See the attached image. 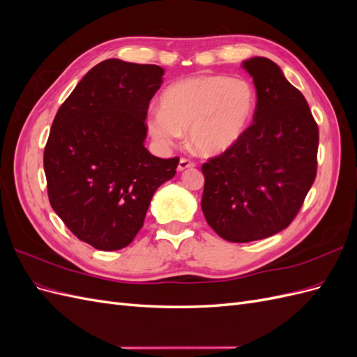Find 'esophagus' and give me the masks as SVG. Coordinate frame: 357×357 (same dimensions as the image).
I'll list each match as a JSON object with an SVG mask.
<instances>
[{
  "label": "esophagus",
  "mask_w": 357,
  "mask_h": 357,
  "mask_svg": "<svg viewBox=\"0 0 357 357\" xmlns=\"http://www.w3.org/2000/svg\"><path fill=\"white\" fill-rule=\"evenodd\" d=\"M197 164L193 160H189V159H186V158H181L180 159V162H178V171H185V169H188V168H193L195 167Z\"/></svg>",
  "instance_id": "1"
}]
</instances>
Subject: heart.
Here are the masks:
<instances>
[{
	"label": "heart",
	"mask_w": 357,
	"mask_h": 357,
	"mask_svg": "<svg viewBox=\"0 0 357 357\" xmlns=\"http://www.w3.org/2000/svg\"><path fill=\"white\" fill-rule=\"evenodd\" d=\"M255 86L223 74L195 75L169 84L160 96V110L147 114V128L162 146L189 132V143L201 156L225 153L240 142L256 109Z\"/></svg>",
	"instance_id": "heart-1"
}]
</instances>
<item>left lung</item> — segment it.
I'll return each mask as SVG.
<instances>
[{"instance_id":"obj_1","label":"left lung","mask_w":357,"mask_h":357,"mask_svg":"<svg viewBox=\"0 0 357 357\" xmlns=\"http://www.w3.org/2000/svg\"><path fill=\"white\" fill-rule=\"evenodd\" d=\"M253 77V123L202 165L205 220L231 243L264 240L291 223L317 174L319 128L307 100L275 62H243Z\"/></svg>"}]
</instances>
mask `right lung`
<instances>
[{"label":"right lung","mask_w":357,"mask_h":357,"mask_svg":"<svg viewBox=\"0 0 357 357\" xmlns=\"http://www.w3.org/2000/svg\"><path fill=\"white\" fill-rule=\"evenodd\" d=\"M158 66L105 59L63 101L45 147L52 208L80 241L104 252L126 247L143 228L156 189L176 176L178 158L144 147Z\"/></svg>","instance_id":"1"}]
</instances>
